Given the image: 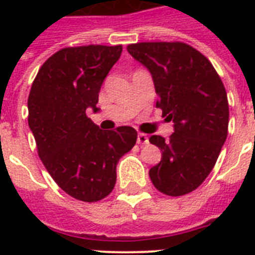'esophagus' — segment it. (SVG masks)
Segmentation results:
<instances>
[{
	"mask_svg": "<svg viewBox=\"0 0 255 255\" xmlns=\"http://www.w3.org/2000/svg\"><path fill=\"white\" fill-rule=\"evenodd\" d=\"M136 141H137V144H140V145H141V144H147L149 140H148V136L145 135V133H139V135H137V140H136Z\"/></svg>",
	"mask_w": 255,
	"mask_h": 255,
	"instance_id": "esophagus-1",
	"label": "esophagus"
}]
</instances>
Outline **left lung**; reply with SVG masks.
<instances>
[{"label": "left lung", "instance_id": "1", "mask_svg": "<svg viewBox=\"0 0 255 255\" xmlns=\"http://www.w3.org/2000/svg\"><path fill=\"white\" fill-rule=\"evenodd\" d=\"M127 50L151 73L156 107L173 122L169 140L149 137L161 151V161L149 169L152 184L173 197L190 193L209 176L228 136L221 78L200 51L181 42H141Z\"/></svg>", "mask_w": 255, "mask_h": 255}]
</instances>
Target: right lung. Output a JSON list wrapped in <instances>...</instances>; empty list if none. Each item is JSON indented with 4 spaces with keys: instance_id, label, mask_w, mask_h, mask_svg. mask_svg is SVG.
I'll list each match as a JSON object with an SVG mask.
<instances>
[{
    "instance_id": "1",
    "label": "right lung",
    "mask_w": 255,
    "mask_h": 255,
    "mask_svg": "<svg viewBox=\"0 0 255 255\" xmlns=\"http://www.w3.org/2000/svg\"><path fill=\"white\" fill-rule=\"evenodd\" d=\"M122 46L59 50L42 65L30 90L29 127L50 176L71 197L99 201L111 193L116 165L132 149L137 132L123 126L103 131L87 118L100 87L119 61Z\"/></svg>"
}]
</instances>
